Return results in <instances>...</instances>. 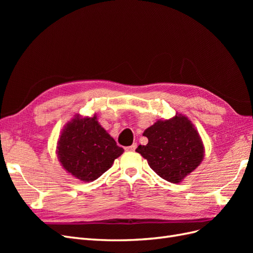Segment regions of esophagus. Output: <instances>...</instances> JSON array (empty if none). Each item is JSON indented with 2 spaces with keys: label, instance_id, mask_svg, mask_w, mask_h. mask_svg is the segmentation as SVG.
<instances>
[{
  "label": "esophagus",
  "instance_id": "esophagus-1",
  "mask_svg": "<svg viewBox=\"0 0 253 253\" xmlns=\"http://www.w3.org/2000/svg\"><path fill=\"white\" fill-rule=\"evenodd\" d=\"M136 148H137V143H133L132 145H129V147H126V151H135Z\"/></svg>",
  "mask_w": 253,
  "mask_h": 253
}]
</instances>
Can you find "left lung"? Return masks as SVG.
Listing matches in <instances>:
<instances>
[{
  "label": "left lung",
  "instance_id": "obj_1",
  "mask_svg": "<svg viewBox=\"0 0 253 253\" xmlns=\"http://www.w3.org/2000/svg\"><path fill=\"white\" fill-rule=\"evenodd\" d=\"M149 142L136 152L148 160L151 169L172 183H179L201 165L205 148L194 125L185 115L157 120L143 132Z\"/></svg>",
  "mask_w": 253,
  "mask_h": 253
}]
</instances>
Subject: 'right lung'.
<instances>
[{
	"mask_svg": "<svg viewBox=\"0 0 253 253\" xmlns=\"http://www.w3.org/2000/svg\"><path fill=\"white\" fill-rule=\"evenodd\" d=\"M124 151L99 125L96 114L91 117L76 115L67 122L57 142L61 166L84 182L100 177Z\"/></svg>",
	"mask_w": 253,
	"mask_h": 253,
	"instance_id": "1",
	"label": "right lung"
}]
</instances>
